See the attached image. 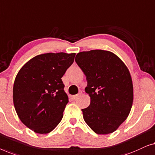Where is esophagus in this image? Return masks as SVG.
Segmentation results:
<instances>
[{
    "mask_svg": "<svg viewBox=\"0 0 155 155\" xmlns=\"http://www.w3.org/2000/svg\"><path fill=\"white\" fill-rule=\"evenodd\" d=\"M78 95H78V94H77V95H73V96H72V98H73L74 100H76V99H77V97H78Z\"/></svg>",
    "mask_w": 155,
    "mask_h": 155,
    "instance_id": "esophagus-1",
    "label": "esophagus"
}]
</instances>
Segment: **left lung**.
Returning <instances> with one entry per match:
<instances>
[{
	"mask_svg": "<svg viewBox=\"0 0 155 155\" xmlns=\"http://www.w3.org/2000/svg\"><path fill=\"white\" fill-rule=\"evenodd\" d=\"M76 62L86 75L85 91L91 97L82 109L84 121L99 135L115 131L127 118L134 102L132 78L117 55L104 50L78 53Z\"/></svg>",
	"mask_w": 155,
	"mask_h": 155,
	"instance_id": "obj_1",
	"label": "left lung"
}]
</instances>
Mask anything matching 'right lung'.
Listing matches in <instances>:
<instances>
[{"instance_id": "obj_1", "label": "right lung", "mask_w": 155, "mask_h": 155, "mask_svg": "<svg viewBox=\"0 0 155 155\" xmlns=\"http://www.w3.org/2000/svg\"><path fill=\"white\" fill-rule=\"evenodd\" d=\"M76 53H49L35 56L19 69L13 85L17 114L35 133L46 134L62 120L69 98L62 78Z\"/></svg>"}]
</instances>
